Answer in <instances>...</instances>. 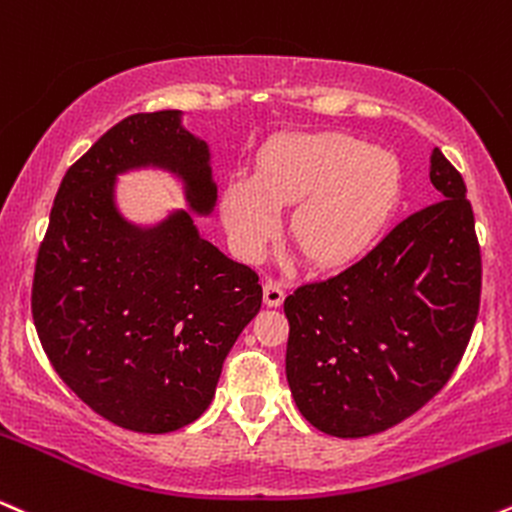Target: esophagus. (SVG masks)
<instances>
[{
	"instance_id": "1",
	"label": "esophagus",
	"mask_w": 512,
	"mask_h": 512,
	"mask_svg": "<svg viewBox=\"0 0 512 512\" xmlns=\"http://www.w3.org/2000/svg\"><path fill=\"white\" fill-rule=\"evenodd\" d=\"M282 299H285V287L275 280H266V285H263V302L268 306H280Z\"/></svg>"
}]
</instances>
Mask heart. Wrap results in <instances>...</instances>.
Masks as SVG:
<instances>
[{
	"instance_id": "obj_1",
	"label": "heart",
	"mask_w": 512,
	"mask_h": 512,
	"mask_svg": "<svg viewBox=\"0 0 512 512\" xmlns=\"http://www.w3.org/2000/svg\"><path fill=\"white\" fill-rule=\"evenodd\" d=\"M400 196L398 158L340 131L278 138L254 177H232L222 218L242 258H256L278 230V208L294 206L290 242L314 266H338L364 251Z\"/></svg>"
}]
</instances>
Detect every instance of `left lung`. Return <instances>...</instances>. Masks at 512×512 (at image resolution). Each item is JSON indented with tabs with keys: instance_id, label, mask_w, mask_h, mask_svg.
<instances>
[{
	"instance_id": "8db88e82",
	"label": "left lung",
	"mask_w": 512,
	"mask_h": 512,
	"mask_svg": "<svg viewBox=\"0 0 512 512\" xmlns=\"http://www.w3.org/2000/svg\"><path fill=\"white\" fill-rule=\"evenodd\" d=\"M438 201L369 254L285 299V371L318 431L362 438L422 410L458 369L482 297V254L462 174L431 153Z\"/></svg>"
}]
</instances>
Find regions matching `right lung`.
Segmentation results:
<instances>
[{
    "label": "right lung",
    "mask_w": 512,
    "mask_h": 512,
    "mask_svg": "<svg viewBox=\"0 0 512 512\" xmlns=\"http://www.w3.org/2000/svg\"><path fill=\"white\" fill-rule=\"evenodd\" d=\"M138 165L177 172L210 213L208 146L177 110L114 124L64 174L35 261L30 311L52 369L95 414L167 434L208 410L222 364L263 290L256 270L198 237L189 213L155 230L114 206V177Z\"/></svg>",
    "instance_id": "add662e5"
}]
</instances>
